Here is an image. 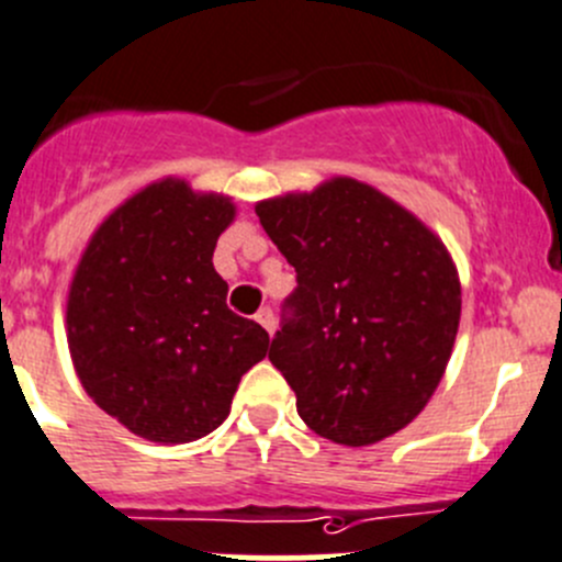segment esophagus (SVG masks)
I'll return each instance as SVG.
<instances>
[{
	"label": "esophagus",
	"mask_w": 562,
	"mask_h": 562,
	"mask_svg": "<svg viewBox=\"0 0 562 562\" xmlns=\"http://www.w3.org/2000/svg\"><path fill=\"white\" fill-rule=\"evenodd\" d=\"M256 323H259L267 334H272V330H276V314H272V308H259V312H256Z\"/></svg>",
	"instance_id": "esophagus-1"
}]
</instances>
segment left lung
<instances>
[{"label": "left lung", "mask_w": 562, "mask_h": 562, "mask_svg": "<svg viewBox=\"0 0 562 562\" xmlns=\"http://www.w3.org/2000/svg\"><path fill=\"white\" fill-rule=\"evenodd\" d=\"M256 215L297 272L270 361L301 419L345 447L403 430L436 392L461 323L445 243L356 179L261 201Z\"/></svg>", "instance_id": "1"}]
</instances>
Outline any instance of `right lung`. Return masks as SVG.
Here are the masks:
<instances>
[{"instance_id":"add662e5","label":"right lung","mask_w":562,"mask_h":562,"mask_svg":"<svg viewBox=\"0 0 562 562\" xmlns=\"http://www.w3.org/2000/svg\"><path fill=\"white\" fill-rule=\"evenodd\" d=\"M223 195L162 179L117 206L90 239L68 292V347L85 392L135 436L184 445L232 411L270 336L226 306L217 237Z\"/></svg>"}]
</instances>
